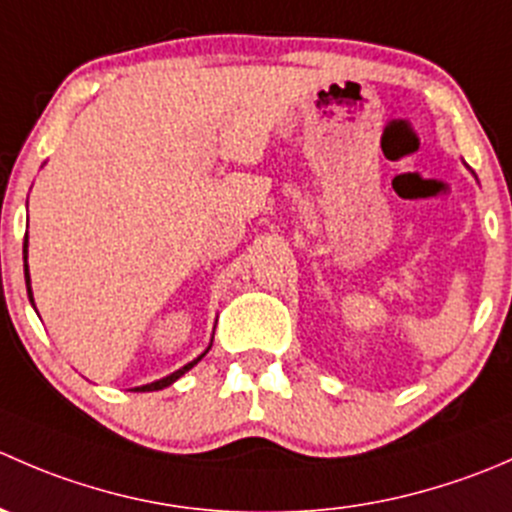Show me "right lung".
Returning a JSON list of instances; mask_svg holds the SVG:
<instances>
[{
    "label": "right lung",
    "instance_id": "add662e5",
    "mask_svg": "<svg viewBox=\"0 0 512 512\" xmlns=\"http://www.w3.org/2000/svg\"><path fill=\"white\" fill-rule=\"evenodd\" d=\"M24 280H27V292H29V302L34 304V297H32V285H29V265H27V237H24ZM210 349V347H208ZM208 349H205L203 354L198 356V359H193L190 361V364H185L183 369H178V371H173V374L170 376H163V379H158V381H153V384H146V386H138V389H133V391H158V389H165V386H170L173 384V381H178L180 376L185 374V371L188 369H193L195 364H198L200 359H203L205 354H208Z\"/></svg>",
    "mask_w": 512,
    "mask_h": 512
}]
</instances>
